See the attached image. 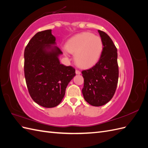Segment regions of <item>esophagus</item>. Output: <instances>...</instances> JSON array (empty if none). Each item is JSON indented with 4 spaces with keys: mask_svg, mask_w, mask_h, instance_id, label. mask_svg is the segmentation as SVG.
<instances>
[{
    "mask_svg": "<svg viewBox=\"0 0 148 148\" xmlns=\"http://www.w3.org/2000/svg\"><path fill=\"white\" fill-rule=\"evenodd\" d=\"M75 73H76V74H77V75H80V74H81V72H80V71L79 70H76Z\"/></svg>",
    "mask_w": 148,
    "mask_h": 148,
    "instance_id": "esophagus-1",
    "label": "esophagus"
}]
</instances>
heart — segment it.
I'll use <instances>...</instances> for the list:
<instances>
[{"label":"heart","mask_w":148,"mask_h":148,"mask_svg":"<svg viewBox=\"0 0 148 148\" xmlns=\"http://www.w3.org/2000/svg\"><path fill=\"white\" fill-rule=\"evenodd\" d=\"M65 47L67 51L74 54L75 62L78 66L89 69L99 61L103 50V43L99 37L84 32L69 39Z\"/></svg>","instance_id":"1"}]
</instances>
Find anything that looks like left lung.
<instances>
[{
	"label": "left lung",
	"instance_id": "1",
	"mask_svg": "<svg viewBox=\"0 0 148 148\" xmlns=\"http://www.w3.org/2000/svg\"><path fill=\"white\" fill-rule=\"evenodd\" d=\"M103 50L97 63L82 71L84 99L93 106H101L110 101L117 88L119 79L117 49L112 40L104 31L98 30Z\"/></svg>",
	"mask_w": 148,
	"mask_h": 148
}]
</instances>
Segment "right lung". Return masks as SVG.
<instances>
[{
	"label": "right lung",
	"mask_w": 148,
	"mask_h": 148,
	"mask_svg": "<svg viewBox=\"0 0 148 148\" xmlns=\"http://www.w3.org/2000/svg\"><path fill=\"white\" fill-rule=\"evenodd\" d=\"M51 29L37 33L25 49L24 71L26 85L33 100L46 108L59 105L67 85L76 75L72 66L60 63L62 54L56 46Z\"/></svg>",
	"instance_id": "1"
}]
</instances>
